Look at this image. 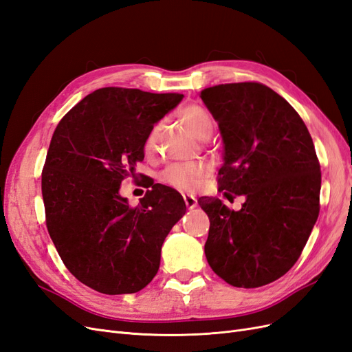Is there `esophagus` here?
I'll list each match as a JSON object with an SVG mask.
<instances>
[{
  "label": "esophagus",
  "instance_id": "34e87169",
  "mask_svg": "<svg viewBox=\"0 0 352 352\" xmlns=\"http://www.w3.org/2000/svg\"><path fill=\"white\" fill-rule=\"evenodd\" d=\"M184 199H185V204H186V207H188L189 210L195 208L197 204H198L197 198H195L194 195H190V194H184Z\"/></svg>",
  "mask_w": 352,
  "mask_h": 352
}]
</instances>
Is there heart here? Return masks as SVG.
Instances as JSON below:
<instances>
[{"instance_id":"1","label":"heart","mask_w":352,"mask_h":352,"mask_svg":"<svg viewBox=\"0 0 352 352\" xmlns=\"http://www.w3.org/2000/svg\"><path fill=\"white\" fill-rule=\"evenodd\" d=\"M180 120L198 140L210 136L212 129H214V122H212L211 114L198 104L188 105V107L180 111ZM158 129V126L153 127V131L148 135L145 141L146 153H151L154 150ZM206 173L207 168L201 163H173L163 170L160 179H162V182L173 188L192 190L199 185L201 179L206 176Z\"/></svg>"}]
</instances>
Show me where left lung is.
Returning a JSON list of instances; mask_svg holds the SVG:
<instances>
[{
    "label": "left lung",
    "mask_w": 352,
    "mask_h": 352,
    "mask_svg": "<svg viewBox=\"0 0 352 352\" xmlns=\"http://www.w3.org/2000/svg\"><path fill=\"white\" fill-rule=\"evenodd\" d=\"M219 123L223 166L219 190L243 195L239 211L202 197L210 219L206 257L236 287H258L289 270L310 238L320 210V164L305 123L292 105L257 82L201 91Z\"/></svg>",
    "instance_id": "1"
}]
</instances>
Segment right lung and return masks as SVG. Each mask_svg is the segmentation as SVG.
I'll return each instance as SVG.
<instances>
[{"mask_svg":"<svg viewBox=\"0 0 352 352\" xmlns=\"http://www.w3.org/2000/svg\"><path fill=\"white\" fill-rule=\"evenodd\" d=\"M182 94L101 88L57 124L42 170L47 229L69 272L107 295L135 294L160 267L168 232L186 212L177 190L155 184L136 207L120 195L154 124Z\"/></svg>","mask_w":352,"mask_h":352,"instance_id":"obj_1","label":"right lung"}]
</instances>
